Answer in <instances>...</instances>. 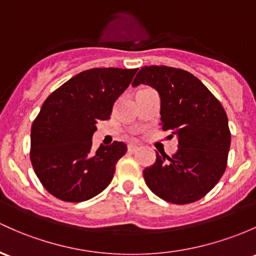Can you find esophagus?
Listing matches in <instances>:
<instances>
[{"mask_svg":"<svg viewBox=\"0 0 256 256\" xmlns=\"http://www.w3.org/2000/svg\"><path fill=\"white\" fill-rule=\"evenodd\" d=\"M138 150H139V146H136V145H133V144L128 145L129 152H136V151H138Z\"/></svg>","mask_w":256,"mask_h":256,"instance_id":"34e87169","label":"esophagus"}]
</instances>
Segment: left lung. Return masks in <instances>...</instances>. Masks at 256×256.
<instances>
[{"label":"left lung","instance_id":"1","mask_svg":"<svg viewBox=\"0 0 256 256\" xmlns=\"http://www.w3.org/2000/svg\"><path fill=\"white\" fill-rule=\"evenodd\" d=\"M150 85L161 98V126L178 139L171 158L156 152V162L142 171L154 194L172 204L204 198L227 167L230 132L221 102L196 76L167 66H145L133 86Z\"/></svg>","mask_w":256,"mask_h":256}]
</instances>
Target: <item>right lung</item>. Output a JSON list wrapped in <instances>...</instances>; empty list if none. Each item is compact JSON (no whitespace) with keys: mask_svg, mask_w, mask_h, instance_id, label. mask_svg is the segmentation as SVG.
Segmentation results:
<instances>
[{"mask_svg":"<svg viewBox=\"0 0 256 256\" xmlns=\"http://www.w3.org/2000/svg\"><path fill=\"white\" fill-rule=\"evenodd\" d=\"M136 70H84L45 100L32 126L30 161L44 188L57 199L85 202L111 183L127 145L114 142L92 151V138L98 120H108Z\"/></svg>","mask_w":256,"mask_h":256,"instance_id":"right-lung-1","label":"right lung"}]
</instances>
